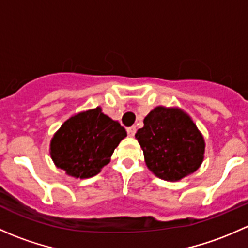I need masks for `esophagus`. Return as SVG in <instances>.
Listing matches in <instances>:
<instances>
[{"label":"esophagus","mask_w":248,"mask_h":248,"mask_svg":"<svg viewBox=\"0 0 248 248\" xmlns=\"http://www.w3.org/2000/svg\"><path fill=\"white\" fill-rule=\"evenodd\" d=\"M135 132H137V128H135V126H132V127H129V128H127V133H128L129 137H134Z\"/></svg>","instance_id":"34e87169"}]
</instances>
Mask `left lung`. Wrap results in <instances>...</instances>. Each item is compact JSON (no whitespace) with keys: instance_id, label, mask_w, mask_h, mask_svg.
Masks as SVG:
<instances>
[{"instance_id":"obj_1","label":"left lung","mask_w":248,"mask_h":248,"mask_svg":"<svg viewBox=\"0 0 248 248\" xmlns=\"http://www.w3.org/2000/svg\"><path fill=\"white\" fill-rule=\"evenodd\" d=\"M135 138L146 165L165 181H179L200 168L204 140L192 120L179 109L157 107L144 119Z\"/></svg>"}]
</instances>
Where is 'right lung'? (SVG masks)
Segmentation results:
<instances>
[{
  "mask_svg": "<svg viewBox=\"0 0 248 248\" xmlns=\"http://www.w3.org/2000/svg\"><path fill=\"white\" fill-rule=\"evenodd\" d=\"M126 135V129L97 107L64 122L51 141V157L69 176L89 178L109 163Z\"/></svg>",
  "mask_w": 248,
  "mask_h": 248,
  "instance_id": "add662e5",
  "label": "right lung"
}]
</instances>
